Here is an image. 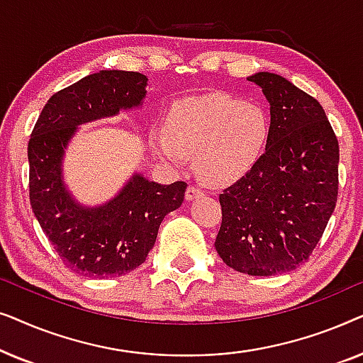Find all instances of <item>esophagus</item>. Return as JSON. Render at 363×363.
Instances as JSON below:
<instances>
[{"label": "esophagus", "mask_w": 363, "mask_h": 363, "mask_svg": "<svg viewBox=\"0 0 363 363\" xmlns=\"http://www.w3.org/2000/svg\"><path fill=\"white\" fill-rule=\"evenodd\" d=\"M201 195V190H198L196 186H188L186 188V193H185V198L188 201H193L195 198H198Z\"/></svg>", "instance_id": "esophagus-1"}]
</instances>
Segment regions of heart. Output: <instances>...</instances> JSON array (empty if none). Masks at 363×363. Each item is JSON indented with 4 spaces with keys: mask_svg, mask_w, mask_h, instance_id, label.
Masks as SVG:
<instances>
[{
    "mask_svg": "<svg viewBox=\"0 0 363 363\" xmlns=\"http://www.w3.org/2000/svg\"><path fill=\"white\" fill-rule=\"evenodd\" d=\"M271 137L264 108L228 94L185 99L168 112L165 130L150 133L152 150L180 167L195 155V167L208 185H231L251 172Z\"/></svg>",
    "mask_w": 363,
    "mask_h": 363,
    "instance_id": "b5f03b06",
    "label": "heart"
}]
</instances>
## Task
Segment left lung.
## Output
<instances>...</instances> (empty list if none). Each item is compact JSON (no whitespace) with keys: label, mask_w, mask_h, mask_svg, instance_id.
<instances>
[{"label":"left lung","mask_w":363,"mask_h":363,"mask_svg":"<svg viewBox=\"0 0 363 363\" xmlns=\"http://www.w3.org/2000/svg\"><path fill=\"white\" fill-rule=\"evenodd\" d=\"M271 112L266 152L220 195L215 247L226 266L250 276L289 272L309 259L337 203L339 142L324 108L286 77H247Z\"/></svg>","instance_id":"left-lung-1"}]
</instances>
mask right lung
Returning a JSON list of instances; mask_svg holds the SVG:
<instances>
[{
    "label": "right lung",
    "instance_id": "add662e5",
    "mask_svg": "<svg viewBox=\"0 0 363 363\" xmlns=\"http://www.w3.org/2000/svg\"><path fill=\"white\" fill-rule=\"evenodd\" d=\"M148 77L104 69L54 94L28 145L29 200L34 216L69 269L87 277H116L145 261L158 228L182 206L186 183L160 185L133 173L102 205L77 201L64 182V155L84 123L143 106Z\"/></svg>",
    "mask_w": 363,
    "mask_h": 363
}]
</instances>
